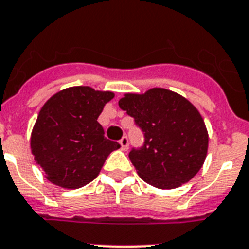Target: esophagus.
Returning <instances> with one entry per match:
<instances>
[{
  "label": "esophagus",
  "mask_w": 249,
  "mask_h": 249,
  "mask_svg": "<svg viewBox=\"0 0 249 249\" xmlns=\"http://www.w3.org/2000/svg\"><path fill=\"white\" fill-rule=\"evenodd\" d=\"M119 143H120V145H121V150H128V148H129L128 137L121 138L120 141H119Z\"/></svg>",
  "instance_id": "34e87169"
}]
</instances>
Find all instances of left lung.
I'll list each match as a JSON object with an SVG mask.
<instances>
[{"instance_id":"left-lung-1","label":"left lung","mask_w":249,"mask_h":249,"mask_svg":"<svg viewBox=\"0 0 249 249\" xmlns=\"http://www.w3.org/2000/svg\"><path fill=\"white\" fill-rule=\"evenodd\" d=\"M119 106L144 135L143 145L129 153L141 178L158 189H175L199 172L209 138L191 102L166 89H152L144 95L126 93Z\"/></svg>"}]
</instances>
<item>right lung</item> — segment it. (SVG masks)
Here are the masks:
<instances>
[{"mask_svg": "<svg viewBox=\"0 0 249 249\" xmlns=\"http://www.w3.org/2000/svg\"><path fill=\"white\" fill-rule=\"evenodd\" d=\"M112 92L70 87L48 100L31 133L35 162L54 185L79 189L99 176L106 158L120 148L108 141L97 118Z\"/></svg>", "mask_w": 249, "mask_h": 249, "instance_id": "1", "label": "right lung"}]
</instances>
